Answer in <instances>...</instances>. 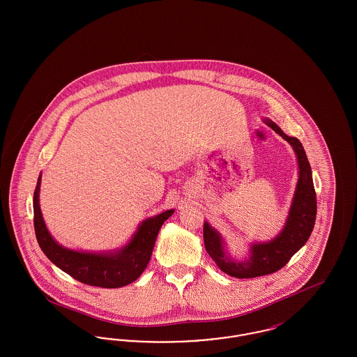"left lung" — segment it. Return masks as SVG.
<instances>
[{"label":"left lung","mask_w":357,"mask_h":357,"mask_svg":"<svg viewBox=\"0 0 357 357\" xmlns=\"http://www.w3.org/2000/svg\"><path fill=\"white\" fill-rule=\"evenodd\" d=\"M265 123L278 135L282 136L294 149L297 153L300 176L285 229L278 237L266 243H255L252 246L250 258L246 261H233L227 258L223 250L221 236L214 229H211L207 222H204V241L206 252L218 265L222 272L237 278L266 275L284 268L289 259L305 245L306 241L310 237L317 214V201L312 179V169L303 144L297 137L285 135L272 120L266 119Z\"/></svg>","instance_id":"left-lung-1"}]
</instances>
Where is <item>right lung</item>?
<instances>
[{"mask_svg": "<svg viewBox=\"0 0 357 357\" xmlns=\"http://www.w3.org/2000/svg\"><path fill=\"white\" fill-rule=\"evenodd\" d=\"M41 176L33 194V223L37 242L52 262L75 280L99 288H120L134 282L144 272L159 229L169 220L174 210H167L143 222L131 242L115 255H93L68 250L51 237L38 204Z\"/></svg>", "mask_w": 357, "mask_h": 357, "instance_id": "add662e5", "label": "right lung"}]
</instances>
